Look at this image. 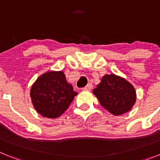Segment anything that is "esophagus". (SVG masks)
I'll list each match as a JSON object with an SVG mask.
<instances>
[{"instance_id":"esophagus-1","label":"esophagus","mask_w":160,"mask_h":160,"mask_svg":"<svg viewBox=\"0 0 160 160\" xmlns=\"http://www.w3.org/2000/svg\"><path fill=\"white\" fill-rule=\"evenodd\" d=\"M92 87H93L92 84H91V83H89V84H87V86H86V87L83 88V90H91V89H92Z\"/></svg>"}]
</instances>
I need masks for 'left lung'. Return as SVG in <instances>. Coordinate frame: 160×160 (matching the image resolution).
I'll return each instance as SVG.
<instances>
[{
  "mask_svg": "<svg viewBox=\"0 0 160 160\" xmlns=\"http://www.w3.org/2000/svg\"><path fill=\"white\" fill-rule=\"evenodd\" d=\"M93 93L99 100L102 107L114 115L129 111L136 100L132 85L115 74L103 76Z\"/></svg>",
  "mask_w": 160,
  "mask_h": 160,
  "instance_id": "left-lung-1",
  "label": "left lung"
}]
</instances>
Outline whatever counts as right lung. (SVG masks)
<instances>
[{"instance_id":"obj_1","label":"right lung","mask_w":160,"mask_h":160,"mask_svg":"<svg viewBox=\"0 0 160 160\" xmlns=\"http://www.w3.org/2000/svg\"><path fill=\"white\" fill-rule=\"evenodd\" d=\"M77 94L62 71L42 74L37 79L30 90L35 110L42 116L51 118L63 114Z\"/></svg>"}]
</instances>
